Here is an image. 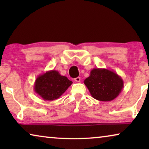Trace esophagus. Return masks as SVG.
I'll return each instance as SVG.
<instances>
[{
  "instance_id": "34e87169",
  "label": "esophagus",
  "mask_w": 149,
  "mask_h": 149,
  "mask_svg": "<svg viewBox=\"0 0 149 149\" xmlns=\"http://www.w3.org/2000/svg\"><path fill=\"white\" fill-rule=\"evenodd\" d=\"M74 81H76V82H80V81H81V77H77V78L74 79Z\"/></svg>"
}]
</instances>
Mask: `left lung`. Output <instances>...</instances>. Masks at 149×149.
Here are the masks:
<instances>
[{
    "mask_svg": "<svg viewBox=\"0 0 149 149\" xmlns=\"http://www.w3.org/2000/svg\"><path fill=\"white\" fill-rule=\"evenodd\" d=\"M84 84L93 98L109 102L115 99L123 87V81L113 70L106 68H93Z\"/></svg>",
    "mask_w": 149,
    "mask_h": 149,
    "instance_id": "8db88e82",
    "label": "left lung"
}]
</instances>
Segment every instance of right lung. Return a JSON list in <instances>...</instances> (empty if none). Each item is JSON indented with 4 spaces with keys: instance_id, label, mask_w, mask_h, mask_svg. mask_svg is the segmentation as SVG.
I'll return each instance as SVG.
<instances>
[{
    "instance_id": "add662e5",
    "label": "right lung",
    "mask_w": 149,
    "mask_h": 149,
    "mask_svg": "<svg viewBox=\"0 0 149 149\" xmlns=\"http://www.w3.org/2000/svg\"><path fill=\"white\" fill-rule=\"evenodd\" d=\"M72 83L58 71L49 70L36 79L34 90L44 100L53 101L59 98Z\"/></svg>"
}]
</instances>
